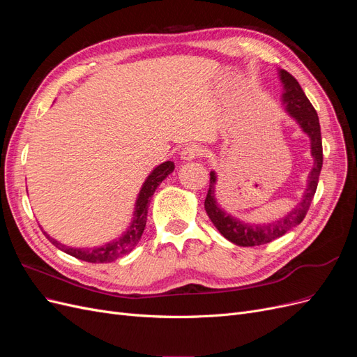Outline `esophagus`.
<instances>
[{"label": "esophagus", "instance_id": "obj_1", "mask_svg": "<svg viewBox=\"0 0 357 357\" xmlns=\"http://www.w3.org/2000/svg\"><path fill=\"white\" fill-rule=\"evenodd\" d=\"M202 147L199 144H188L183 147L181 150V159L185 160H192V159H197L198 156L202 155Z\"/></svg>", "mask_w": 357, "mask_h": 357}]
</instances>
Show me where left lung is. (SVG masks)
I'll return each mask as SVG.
<instances>
[{"label":"left lung","instance_id":"1","mask_svg":"<svg viewBox=\"0 0 357 357\" xmlns=\"http://www.w3.org/2000/svg\"><path fill=\"white\" fill-rule=\"evenodd\" d=\"M280 79L284 84V93H283V102L287 113L295 119L299 123L310 139H311V155L314 159V167H312L310 176H308V185L304 192L301 202L291 210L283 219L265 223V225H250L241 222L238 219L232 218L231 214L226 213L219 207L218 201L214 197V186H215V172H210V188L207 198H205V211H207L208 218L211 219L213 225L219 229V232L225 236L226 240L231 243L241 245V247H253V245H262L266 243H271L280 236H283L287 231L295 228L304 220L307 211L310 210V205L314 193L317 189L319 176L323 165V147H321V134H320V123L319 116L314 110V107L307 98V95L302 91L298 80L287 73L286 70L280 71Z\"/></svg>","mask_w":357,"mask_h":357}]
</instances>
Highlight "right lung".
<instances>
[{"mask_svg": "<svg viewBox=\"0 0 357 357\" xmlns=\"http://www.w3.org/2000/svg\"><path fill=\"white\" fill-rule=\"evenodd\" d=\"M174 162L167 160L164 164H160L159 167H156L152 174H150L144 185L138 193L137 198V204H135V211H134V218H132V223L129 226L128 231L121 236L109 244L101 245V247H95V248H73V247H67L61 243H58L56 240L50 238V236L45 232V235L49 238V241L56 245L59 250L66 252L67 255H71L74 257L80 259V261L84 262H91V264H107V262H113L116 261L117 257H122L123 255H128L132 248L138 244L139 238H142L143 231L146 228V220H147V204L150 197L153 195L156 188L164 181L172 171H174Z\"/></svg>", "mask_w": 357, "mask_h": 357, "instance_id": "1", "label": "right lung"}]
</instances>
